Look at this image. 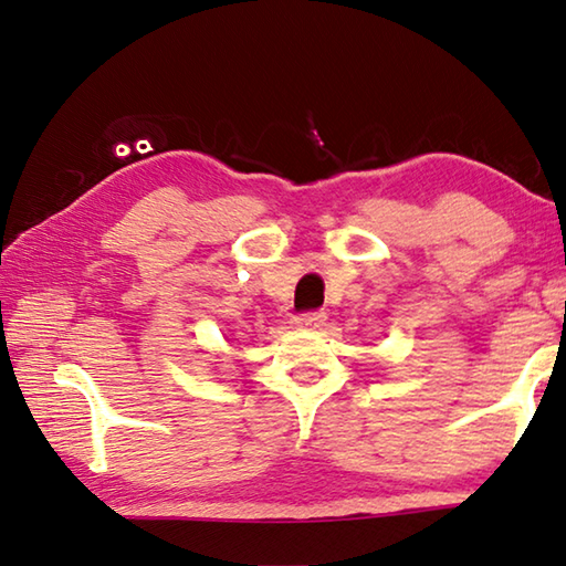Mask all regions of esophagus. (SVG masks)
<instances>
[{
    "label": "esophagus",
    "instance_id": "obj_1",
    "mask_svg": "<svg viewBox=\"0 0 566 566\" xmlns=\"http://www.w3.org/2000/svg\"><path fill=\"white\" fill-rule=\"evenodd\" d=\"M295 328H305V331H315V328H323L325 325V313L321 311H308V313H301L293 318Z\"/></svg>",
    "mask_w": 566,
    "mask_h": 566
}]
</instances>
